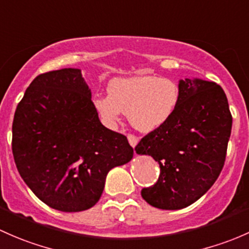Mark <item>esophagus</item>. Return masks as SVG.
Instances as JSON below:
<instances>
[{"label":"esophagus","instance_id":"34e87169","mask_svg":"<svg viewBox=\"0 0 249 249\" xmlns=\"http://www.w3.org/2000/svg\"><path fill=\"white\" fill-rule=\"evenodd\" d=\"M127 138H128V142H129V143H130V146H132V147H135L138 142H139L138 137H135L134 134H128Z\"/></svg>","mask_w":249,"mask_h":249}]
</instances>
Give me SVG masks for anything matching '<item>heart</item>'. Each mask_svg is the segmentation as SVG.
<instances>
[{"instance_id":"b5f03b06","label":"heart","mask_w":249,"mask_h":249,"mask_svg":"<svg viewBox=\"0 0 249 249\" xmlns=\"http://www.w3.org/2000/svg\"><path fill=\"white\" fill-rule=\"evenodd\" d=\"M107 96H97L93 106L107 124H117L121 112L142 132H151L173 116L180 99L178 87L158 76L116 78L107 86Z\"/></svg>"}]
</instances>
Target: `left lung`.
Wrapping results in <instances>:
<instances>
[{
    "label": "left lung",
    "mask_w": 249,
    "mask_h": 249,
    "mask_svg": "<svg viewBox=\"0 0 249 249\" xmlns=\"http://www.w3.org/2000/svg\"><path fill=\"white\" fill-rule=\"evenodd\" d=\"M180 99L173 116L135 146L138 155L158 162L160 178L142 189L146 202L180 210L200 199L224 166L232 116L219 85L200 79L178 84Z\"/></svg>",
    "instance_id": "left-lung-1"
}]
</instances>
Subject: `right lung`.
<instances>
[{
    "mask_svg": "<svg viewBox=\"0 0 249 249\" xmlns=\"http://www.w3.org/2000/svg\"><path fill=\"white\" fill-rule=\"evenodd\" d=\"M12 132L20 176L38 199L58 211L94 206L107 173L133 157L127 138L99 121L80 69L35 78L18 104Z\"/></svg>",
    "mask_w": 249,
    "mask_h": 249,
    "instance_id": "right-lung-1",
    "label": "right lung"
}]
</instances>
